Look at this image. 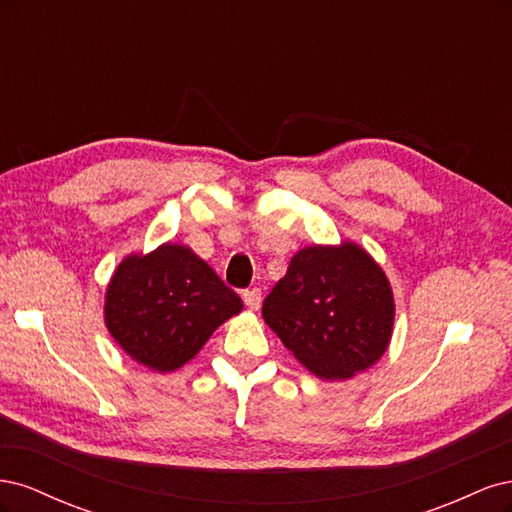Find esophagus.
Masks as SVG:
<instances>
[{
	"label": "esophagus",
	"instance_id": "obj_1",
	"mask_svg": "<svg viewBox=\"0 0 512 512\" xmlns=\"http://www.w3.org/2000/svg\"><path fill=\"white\" fill-rule=\"evenodd\" d=\"M260 301H262V292L260 288H250L243 292V303L250 307V309H258L260 307Z\"/></svg>",
	"mask_w": 512,
	"mask_h": 512
}]
</instances>
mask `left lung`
I'll return each mask as SVG.
<instances>
[{"instance_id":"1","label":"left lung","mask_w":512,"mask_h":512,"mask_svg":"<svg viewBox=\"0 0 512 512\" xmlns=\"http://www.w3.org/2000/svg\"><path fill=\"white\" fill-rule=\"evenodd\" d=\"M262 318L322 380H348L389 348L395 301L378 262L356 243L309 245L262 303Z\"/></svg>"}]
</instances>
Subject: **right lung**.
Listing matches in <instances>:
<instances>
[{
    "mask_svg": "<svg viewBox=\"0 0 512 512\" xmlns=\"http://www.w3.org/2000/svg\"><path fill=\"white\" fill-rule=\"evenodd\" d=\"M241 299L190 247L164 243L121 260L106 288L104 322L136 363L175 371L241 312Z\"/></svg>",
    "mask_w": 512,
    "mask_h": 512,
    "instance_id": "right-lung-1",
    "label": "right lung"
}]
</instances>
